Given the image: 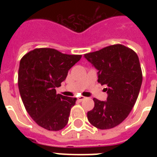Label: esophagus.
Instances as JSON below:
<instances>
[{
  "mask_svg": "<svg viewBox=\"0 0 157 157\" xmlns=\"http://www.w3.org/2000/svg\"><path fill=\"white\" fill-rule=\"evenodd\" d=\"M85 98H86V97H84V96H80V97H78V98H77V99H78V101L81 102V101L84 100Z\"/></svg>",
  "mask_w": 157,
  "mask_h": 157,
  "instance_id": "esophagus-1",
  "label": "esophagus"
}]
</instances>
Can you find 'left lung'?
<instances>
[{"instance_id":"left-lung-1","label":"left lung","mask_w":157,"mask_h":157,"mask_svg":"<svg viewBox=\"0 0 157 157\" xmlns=\"http://www.w3.org/2000/svg\"><path fill=\"white\" fill-rule=\"evenodd\" d=\"M84 57L98 71V82L107 86V100L94 98V107L87 112L89 121L98 129H112L129 116L139 96L143 81L139 57L122 45L107 46Z\"/></svg>"}]
</instances>
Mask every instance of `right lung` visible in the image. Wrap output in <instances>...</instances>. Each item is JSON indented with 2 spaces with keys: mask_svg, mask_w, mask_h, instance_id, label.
<instances>
[{
  "mask_svg": "<svg viewBox=\"0 0 157 157\" xmlns=\"http://www.w3.org/2000/svg\"><path fill=\"white\" fill-rule=\"evenodd\" d=\"M81 55L62 54L50 48L32 50L21 59L18 85L21 98L38 125L51 131L63 129L76 98L56 94L57 87Z\"/></svg>",
  "mask_w": 157,
  "mask_h": 157,
  "instance_id": "obj_1",
  "label": "right lung"
}]
</instances>
